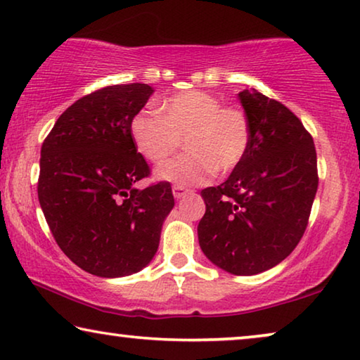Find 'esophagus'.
<instances>
[{
  "mask_svg": "<svg viewBox=\"0 0 360 360\" xmlns=\"http://www.w3.org/2000/svg\"><path fill=\"white\" fill-rule=\"evenodd\" d=\"M172 191H174V196L179 199V198H184L186 193H188V188L181 186V185H174L172 186Z\"/></svg>",
  "mask_w": 360,
  "mask_h": 360,
  "instance_id": "34e87169",
  "label": "esophagus"
}]
</instances>
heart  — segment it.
Wrapping results in <instances>:
<instances>
[{
	"label": "heart",
	"instance_id": "obj_1",
	"mask_svg": "<svg viewBox=\"0 0 360 360\" xmlns=\"http://www.w3.org/2000/svg\"><path fill=\"white\" fill-rule=\"evenodd\" d=\"M131 136L138 151L154 164L169 159L184 141L188 153L161 165L156 174L180 185H199L214 172L230 174L245 161L251 122L243 108L222 104L211 93L191 90L164 99L161 114H136Z\"/></svg>",
	"mask_w": 360,
	"mask_h": 360
}]
</instances>
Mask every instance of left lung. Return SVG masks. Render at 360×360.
<instances>
[{"label":"left lung","mask_w":360,"mask_h":360,"mask_svg":"<svg viewBox=\"0 0 360 360\" xmlns=\"http://www.w3.org/2000/svg\"><path fill=\"white\" fill-rule=\"evenodd\" d=\"M251 122L248 154L222 185L201 191L199 246L217 267L256 275L292 252L319 186L312 135L295 112L256 90L241 91Z\"/></svg>","instance_id":"8db88e82"}]
</instances>
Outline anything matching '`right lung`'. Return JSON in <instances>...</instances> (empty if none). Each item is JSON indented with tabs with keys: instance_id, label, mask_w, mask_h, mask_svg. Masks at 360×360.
Returning <instances> with one entry per match:
<instances>
[{
	"instance_id": "obj_1",
	"label": "right lung",
	"mask_w": 360,
	"mask_h": 360,
	"mask_svg": "<svg viewBox=\"0 0 360 360\" xmlns=\"http://www.w3.org/2000/svg\"><path fill=\"white\" fill-rule=\"evenodd\" d=\"M153 91L146 84L99 88L65 109L41 145V211L63 252L91 275L146 267L175 204L169 181L135 186L151 169L136 151L131 120Z\"/></svg>"
}]
</instances>
